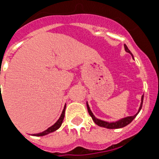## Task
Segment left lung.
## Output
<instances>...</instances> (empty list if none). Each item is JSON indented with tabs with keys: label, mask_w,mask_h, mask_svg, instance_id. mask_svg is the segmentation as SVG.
Segmentation results:
<instances>
[{
	"label": "left lung",
	"mask_w": 159,
	"mask_h": 159,
	"mask_svg": "<svg viewBox=\"0 0 159 159\" xmlns=\"http://www.w3.org/2000/svg\"><path fill=\"white\" fill-rule=\"evenodd\" d=\"M124 49L125 51L127 52L130 53L131 55L132 58H134L133 57V55L132 53L130 52V51L128 49L127 46L126 44H124ZM143 97H144V95L142 96V99H141V103H140V106L139 108V111H138L137 113L134 115V116H127V117H125L123 118V119H120L119 120L116 122H107L104 121V120H102V119H97L95 116H94V114L92 113V111H91V108H90L89 105H88V102H87V107H88V113L89 115L91 116V117L92 118V120L95 122V124H97L98 126L99 127H105V128H107V129H118V128H122V127H126L127 125L130 124L132 121H133V119L137 116V115L139 113V111H141L142 109V107H143Z\"/></svg>",
	"instance_id": "1"
}]
</instances>
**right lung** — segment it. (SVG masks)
Listing matches in <instances>:
<instances>
[{
    "label": "right lung",
    "instance_id": "add662e5",
    "mask_svg": "<svg viewBox=\"0 0 159 159\" xmlns=\"http://www.w3.org/2000/svg\"><path fill=\"white\" fill-rule=\"evenodd\" d=\"M65 109H66V104L64 105V110H63L62 113H61V116H60V117L59 118L58 120H57V121L56 122V123H55L52 126V127H48V128L47 130H44V131L40 132V133H38V134H33L32 135L33 136H44V135H46V134H50V133H52V132L55 131V130H58V129L60 127V126H61V124H62L63 120H64V113H65Z\"/></svg>",
    "mask_w": 159,
    "mask_h": 159
}]
</instances>
